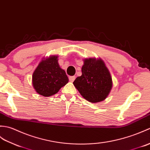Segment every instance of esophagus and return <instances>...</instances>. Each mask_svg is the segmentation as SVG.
Instances as JSON below:
<instances>
[{
    "mask_svg": "<svg viewBox=\"0 0 150 150\" xmlns=\"http://www.w3.org/2000/svg\"><path fill=\"white\" fill-rule=\"evenodd\" d=\"M76 79V76H70L69 77V81L71 82H73L74 81V79Z\"/></svg>",
    "mask_w": 150,
    "mask_h": 150,
    "instance_id": "obj_1",
    "label": "esophagus"
}]
</instances>
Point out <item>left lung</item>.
<instances>
[{"instance_id": "8db88e82", "label": "left lung", "mask_w": 150, "mask_h": 150, "mask_svg": "<svg viewBox=\"0 0 150 150\" xmlns=\"http://www.w3.org/2000/svg\"><path fill=\"white\" fill-rule=\"evenodd\" d=\"M82 74L73 82L86 100L91 103L104 101L110 92L113 82L109 70L101 58L83 59Z\"/></svg>"}]
</instances>
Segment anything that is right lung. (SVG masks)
Wrapping results in <instances>:
<instances>
[{"label":"right lung","mask_w":150,"mask_h":150,"mask_svg":"<svg viewBox=\"0 0 150 150\" xmlns=\"http://www.w3.org/2000/svg\"><path fill=\"white\" fill-rule=\"evenodd\" d=\"M58 56L44 58L36 67L32 76V83L35 91L44 97L56 94L69 82L64 69L58 64Z\"/></svg>","instance_id":"1"}]
</instances>
